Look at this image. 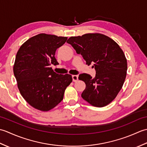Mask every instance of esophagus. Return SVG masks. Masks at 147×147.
Returning <instances> with one entry per match:
<instances>
[{"mask_svg": "<svg viewBox=\"0 0 147 147\" xmlns=\"http://www.w3.org/2000/svg\"><path fill=\"white\" fill-rule=\"evenodd\" d=\"M72 78H73V80L74 82H77L78 80V75H73L72 76Z\"/></svg>", "mask_w": 147, "mask_h": 147, "instance_id": "obj_1", "label": "esophagus"}]
</instances>
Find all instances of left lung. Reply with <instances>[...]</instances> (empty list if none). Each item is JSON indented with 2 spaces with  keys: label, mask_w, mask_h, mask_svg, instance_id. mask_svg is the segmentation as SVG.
Wrapping results in <instances>:
<instances>
[{
  "label": "left lung",
  "mask_w": 147,
  "mask_h": 147,
  "mask_svg": "<svg viewBox=\"0 0 147 147\" xmlns=\"http://www.w3.org/2000/svg\"><path fill=\"white\" fill-rule=\"evenodd\" d=\"M67 42L81 54L88 65L93 64L95 77L81 74L79 80L86 84L82 98L97 107L108 105L116 97L126 76L127 60L120 47L109 36L87 33L71 36Z\"/></svg>",
  "instance_id": "obj_1"
}]
</instances>
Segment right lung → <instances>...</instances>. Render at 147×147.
<instances>
[{
  "mask_svg": "<svg viewBox=\"0 0 147 147\" xmlns=\"http://www.w3.org/2000/svg\"><path fill=\"white\" fill-rule=\"evenodd\" d=\"M67 38L40 33L24 42L17 52L13 71L24 100L35 109L49 111L60 103L73 81L69 74H59L51 67L59 63L55 51Z\"/></svg>",
  "mask_w": 147,
  "mask_h": 147,
  "instance_id": "add662e5",
  "label": "right lung"
}]
</instances>
